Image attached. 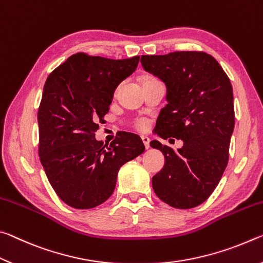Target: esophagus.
I'll use <instances>...</instances> for the list:
<instances>
[{"instance_id": "1", "label": "esophagus", "mask_w": 263, "mask_h": 263, "mask_svg": "<svg viewBox=\"0 0 263 263\" xmlns=\"http://www.w3.org/2000/svg\"><path fill=\"white\" fill-rule=\"evenodd\" d=\"M141 139H142V142H143V144H144V147L145 148H149V144H150V139L148 136H141Z\"/></svg>"}]
</instances>
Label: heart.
I'll return each mask as SVG.
<instances>
[{
    "mask_svg": "<svg viewBox=\"0 0 263 263\" xmlns=\"http://www.w3.org/2000/svg\"><path fill=\"white\" fill-rule=\"evenodd\" d=\"M150 79H155V78H152V77H148V78L145 79V80H150ZM135 126H136L137 129H140V130H143V129H145V128L148 127V122H147V120H145V119H139L135 122Z\"/></svg>",
    "mask_w": 263,
    "mask_h": 263,
    "instance_id": "1",
    "label": "heart"
}]
</instances>
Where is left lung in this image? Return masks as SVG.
<instances>
[{
	"instance_id": "8db88e82",
	"label": "left lung",
	"mask_w": 263,
	"mask_h": 263,
	"mask_svg": "<svg viewBox=\"0 0 263 263\" xmlns=\"http://www.w3.org/2000/svg\"><path fill=\"white\" fill-rule=\"evenodd\" d=\"M141 64L166 86L167 103L155 133L183 141L176 152L157 140L150 142L165 158L153 189L172 208H196L214 191L229 162L234 130L230 78L212 55L198 51L142 55Z\"/></svg>"
}]
</instances>
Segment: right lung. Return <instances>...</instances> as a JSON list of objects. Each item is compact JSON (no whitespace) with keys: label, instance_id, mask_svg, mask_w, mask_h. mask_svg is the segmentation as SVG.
<instances>
[{"label":"right lung","instance_id":"1","mask_svg":"<svg viewBox=\"0 0 263 263\" xmlns=\"http://www.w3.org/2000/svg\"><path fill=\"white\" fill-rule=\"evenodd\" d=\"M139 60L76 53L45 81L37 116L38 152L53 190L71 208L105 203L120 167L144 152L141 137L132 133H120L109 145L96 139L116 87L135 72Z\"/></svg>","mask_w":263,"mask_h":263}]
</instances>
